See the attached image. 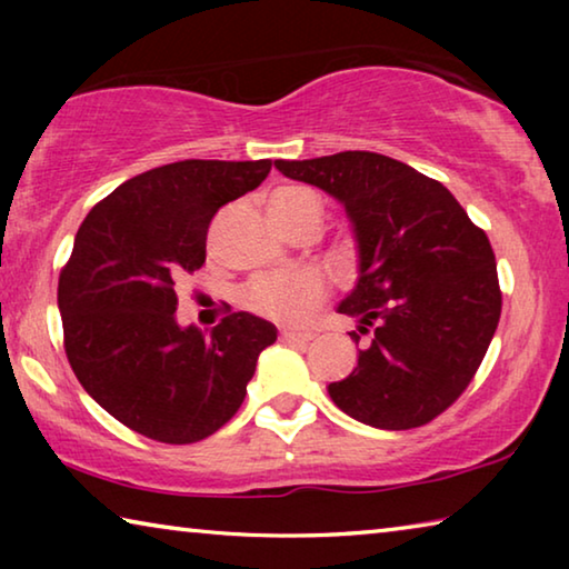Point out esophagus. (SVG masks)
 <instances>
[{
	"mask_svg": "<svg viewBox=\"0 0 569 569\" xmlns=\"http://www.w3.org/2000/svg\"><path fill=\"white\" fill-rule=\"evenodd\" d=\"M316 339V333L311 331H281V341L291 343V346H308Z\"/></svg>",
	"mask_w": 569,
	"mask_h": 569,
	"instance_id": "34e87169",
	"label": "esophagus"
}]
</instances>
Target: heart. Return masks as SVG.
<instances>
[{
  "label": "heart",
  "mask_w": 569,
  "mask_h": 569,
  "mask_svg": "<svg viewBox=\"0 0 569 569\" xmlns=\"http://www.w3.org/2000/svg\"><path fill=\"white\" fill-rule=\"evenodd\" d=\"M268 213L283 230H291L298 223H306V220L321 226L323 200L319 192L308 186H283L268 200ZM326 293H329V286H326L319 271L298 268V271L253 278L240 293V303H243L246 311L261 316V319L298 326L323 303Z\"/></svg>",
  "instance_id": "heart-1"
}]
</instances>
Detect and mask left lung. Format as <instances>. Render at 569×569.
<instances>
[{
	"instance_id": "1",
	"label": "left lung",
	"mask_w": 569,
	"mask_h": 569,
	"mask_svg": "<svg viewBox=\"0 0 569 569\" xmlns=\"http://www.w3.org/2000/svg\"><path fill=\"white\" fill-rule=\"evenodd\" d=\"M276 168L341 200L359 243V281L339 311L359 319L351 339L369 346L329 383L333 403L391 431L437 419L475 379L502 313L487 233L439 180L379 152Z\"/></svg>"
}]
</instances>
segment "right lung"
I'll use <instances>...</instances> for the list:
<instances>
[{"label": "right lung", "mask_w": 569, "mask_h": 569, "mask_svg": "<svg viewBox=\"0 0 569 569\" xmlns=\"http://www.w3.org/2000/svg\"><path fill=\"white\" fill-rule=\"evenodd\" d=\"M271 160H180L134 176L82 220L57 286L64 353L124 427L192 445L233 419L276 326L228 313L210 336L176 321L180 276L206 263L218 208L261 186Z\"/></svg>", "instance_id": "right-lung-1"}]
</instances>
